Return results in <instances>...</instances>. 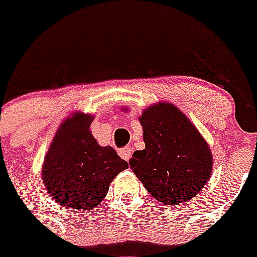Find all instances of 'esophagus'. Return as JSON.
<instances>
[{
    "label": "esophagus",
    "mask_w": 257,
    "mask_h": 257,
    "mask_svg": "<svg viewBox=\"0 0 257 257\" xmlns=\"http://www.w3.org/2000/svg\"><path fill=\"white\" fill-rule=\"evenodd\" d=\"M118 155H120L124 160L128 161L129 159H131V155H132V148H131V147H124V148H121L120 151H118Z\"/></svg>",
    "instance_id": "1"
}]
</instances>
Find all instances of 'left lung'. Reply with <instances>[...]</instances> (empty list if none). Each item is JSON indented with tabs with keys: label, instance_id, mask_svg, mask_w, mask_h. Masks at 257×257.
I'll return each instance as SVG.
<instances>
[{
	"label": "left lung",
	"instance_id": "8db88e82",
	"mask_svg": "<svg viewBox=\"0 0 257 257\" xmlns=\"http://www.w3.org/2000/svg\"><path fill=\"white\" fill-rule=\"evenodd\" d=\"M145 149L129 160L137 179L163 204L193 199L212 172V155L199 131L171 104L153 105L140 117Z\"/></svg>",
	"mask_w": 257,
	"mask_h": 257
}]
</instances>
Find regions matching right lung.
<instances>
[{
    "mask_svg": "<svg viewBox=\"0 0 257 257\" xmlns=\"http://www.w3.org/2000/svg\"><path fill=\"white\" fill-rule=\"evenodd\" d=\"M93 116L76 113L62 122L42 168L45 187L58 204L88 211L101 203L109 184L128 168L112 147H100L89 131Z\"/></svg>",
    "mask_w": 257,
    "mask_h": 257,
    "instance_id": "1",
    "label": "right lung"
}]
</instances>
